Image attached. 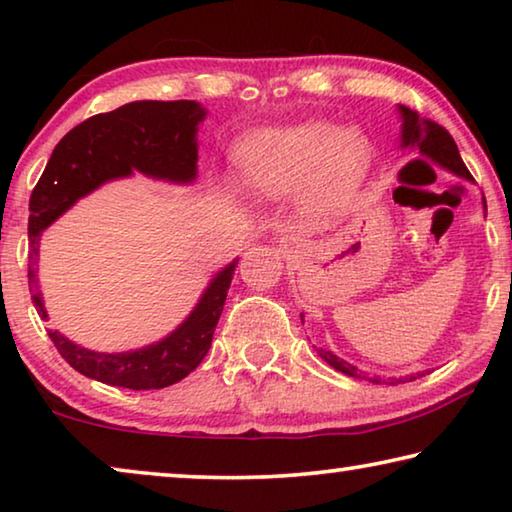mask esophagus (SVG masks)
<instances>
[{
  "label": "esophagus",
  "instance_id": "esophagus-1",
  "mask_svg": "<svg viewBox=\"0 0 512 512\" xmlns=\"http://www.w3.org/2000/svg\"><path fill=\"white\" fill-rule=\"evenodd\" d=\"M291 248H293V241H291L289 237H282V241H280V253H282V255H289Z\"/></svg>",
  "mask_w": 512,
  "mask_h": 512
}]
</instances>
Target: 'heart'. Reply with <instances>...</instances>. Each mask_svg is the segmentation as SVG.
I'll use <instances>...</instances> for the list:
<instances>
[{"mask_svg": "<svg viewBox=\"0 0 512 512\" xmlns=\"http://www.w3.org/2000/svg\"><path fill=\"white\" fill-rule=\"evenodd\" d=\"M368 140L357 131H336L329 124H302L268 131L250 140L239 153L241 176L253 192L282 196L298 189L311 171V201L334 207L348 196L366 173Z\"/></svg>", "mask_w": 512, "mask_h": 512, "instance_id": "heart-1", "label": "heart"}]
</instances>
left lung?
Masks as SVG:
<instances>
[{"label": "left lung", "mask_w": 512, "mask_h": 512, "mask_svg": "<svg viewBox=\"0 0 512 512\" xmlns=\"http://www.w3.org/2000/svg\"><path fill=\"white\" fill-rule=\"evenodd\" d=\"M400 112H402V119H404V124H402V146H418L420 153L429 155L431 160H436L438 164H443L445 169L454 171L456 176H463L467 180H472V173L467 171L465 162L461 160V153H458V146L454 142V137L449 135L443 126L436 124V121H431V119H422L418 112L406 108V106H400ZM318 354L334 370L343 372V375H348V377H359L361 375V372L354 368L352 363L339 359L336 354H332L329 350H318ZM406 379L413 381L415 377L411 375ZM372 381L379 384L381 379L375 377ZM395 381L400 384V381H404V379H395Z\"/></svg>", "instance_id": "obj_1"}]
</instances>
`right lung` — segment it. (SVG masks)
<instances>
[{
  "mask_svg": "<svg viewBox=\"0 0 512 512\" xmlns=\"http://www.w3.org/2000/svg\"><path fill=\"white\" fill-rule=\"evenodd\" d=\"M205 110L196 101H133L112 112H101L74 126L56 144L29 201V287L38 314L42 305L36 266L42 230L54 223L69 205L112 178L142 171L146 176L189 183L196 178V126ZM237 262L214 277L189 318L167 339L135 352H92L49 332L69 366L81 375L110 386L151 391L185 379L205 359L214 327L228 296Z\"/></svg>",
  "mask_w": 512,
  "mask_h": 512,
  "instance_id": "1",
  "label": "right lung"
}]
</instances>
